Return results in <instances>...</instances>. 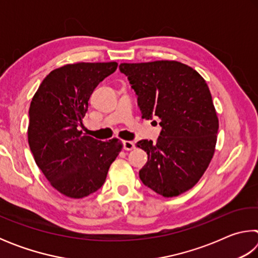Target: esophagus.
<instances>
[{"mask_svg":"<svg viewBox=\"0 0 258 258\" xmlns=\"http://www.w3.org/2000/svg\"><path fill=\"white\" fill-rule=\"evenodd\" d=\"M123 148H124V150H126V151L133 150L135 148V143L132 142V141H124L123 142Z\"/></svg>","mask_w":258,"mask_h":258,"instance_id":"obj_1","label":"esophagus"}]
</instances>
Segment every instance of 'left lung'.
<instances>
[{"mask_svg": "<svg viewBox=\"0 0 258 258\" xmlns=\"http://www.w3.org/2000/svg\"><path fill=\"white\" fill-rule=\"evenodd\" d=\"M138 95L142 118L158 117L156 142L141 140L148 161L143 184L163 197H176L197 184L215 152L218 118L211 91L198 72L174 60L120 63Z\"/></svg>", "mask_w": 258, "mask_h": 258, "instance_id": "1", "label": "left lung"}]
</instances>
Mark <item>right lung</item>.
<instances>
[{
	"label": "right lung",
	"mask_w": 258,
	"mask_h": 258,
	"mask_svg": "<svg viewBox=\"0 0 258 258\" xmlns=\"http://www.w3.org/2000/svg\"><path fill=\"white\" fill-rule=\"evenodd\" d=\"M117 62H78L56 68L41 83L29 107L28 143L35 163L56 191L81 199L103 185L123 145L80 131L95 87Z\"/></svg>",
	"instance_id": "1"
}]
</instances>
